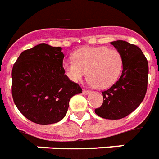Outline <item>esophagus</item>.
<instances>
[{"label":"esophagus","mask_w":159,"mask_h":159,"mask_svg":"<svg viewBox=\"0 0 159 159\" xmlns=\"http://www.w3.org/2000/svg\"><path fill=\"white\" fill-rule=\"evenodd\" d=\"M90 93V91H89V90H85V89H83V95H88Z\"/></svg>","instance_id":"obj_1"}]
</instances>
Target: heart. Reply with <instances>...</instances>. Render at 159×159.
<instances>
[{
  "instance_id": "obj_1",
  "label": "heart",
  "mask_w": 159,
  "mask_h": 159,
  "mask_svg": "<svg viewBox=\"0 0 159 159\" xmlns=\"http://www.w3.org/2000/svg\"><path fill=\"white\" fill-rule=\"evenodd\" d=\"M74 60L66 59L62 68L66 76L78 83L87 75L89 82L98 89H105L119 79L123 69V58L116 49L105 46L83 47L76 50Z\"/></svg>"
}]
</instances>
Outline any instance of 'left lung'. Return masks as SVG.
Wrapping results in <instances>:
<instances>
[{"label":"left lung","instance_id":"8db88e82","mask_svg":"<svg viewBox=\"0 0 159 159\" xmlns=\"http://www.w3.org/2000/svg\"><path fill=\"white\" fill-rule=\"evenodd\" d=\"M123 58L120 77L114 85L102 93V106L96 115L107 120H120L139 106L148 88V63L139 47L124 40L111 42Z\"/></svg>","mask_w":159,"mask_h":159}]
</instances>
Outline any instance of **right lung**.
<instances>
[{"instance_id":"add662e5","label":"right lung","mask_w":159,"mask_h":159,"mask_svg":"<svg viewBox=\"0 0 159 159\" xmlns=\"http://www.w3.org/2000/svg\"><path fill=\"white\" fill-rule=\"evenodd\" d=\"M61 50V47L39 43L21 53L12 68L14 103L26 118L37 124L61 120L71 97L83 92L65 75Z\"/></svg>"}]
</instances>
